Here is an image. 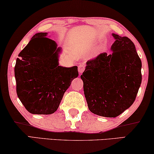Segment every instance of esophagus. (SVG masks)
I'll return each instance as SVG.
<instances>
[{"instance_id": "obj_1", "label": "esophagus", "mask_w": 154, "mask_h": 154, "mask_svg": "<svg viewBox=\"0 0 154 154\" xmlns=\"http://www.w3.org/2000/svg\"><path fill=\"white\" fill-rule=\"evenodd\" d=\"M78 70H79V73H82L84 71V70H85V66L83 64L79 65V67H78Z\"/></svg>"}]
</instances>
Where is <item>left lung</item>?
<instances>
[{
    "mask_svg": "<svg viewBox=\"0 0 154 154\" xmlns=\"http://www.w3.org/2000/svg\"><path fill=\"white\" fill-rule=\"evenodd\" d=\"M112 35V53L88 61L81 75L89 110L107 118L117 117L133 104L142 83V62L133 42Z\"/></svg>",
    "mask_w": 154,
    "mask_h": 154,
    "instance_id": "8db88e82",
    "label": "left lung"
}]
</instances>
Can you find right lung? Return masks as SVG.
<instances>
[{
  "mask_svg": "<svg viewBox=\"0 0 154 154\" xmlns=\"http://www.w3.org/2000/svg\"><path fill=\"white\" fill-rule=\"evenodd\" d=\"M62 48L38 33L19 54L14 66L17 94L32 114H52L57 110L64 92L79 75L78 67L59 66Z\"/></svg>",
  "mask_w": 154,
  "mask_h": 154,
  "instance_id": "obj_1",
  "label": "right lung"
}]
</instances>
